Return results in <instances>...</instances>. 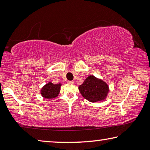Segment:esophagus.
<instances>
[{
    "label": "esophagus",
    "instance_id": "1",
    "mask_svg": "<svg viewBox=\"0 0 150 150\" xmlns=\"http://www.w3.org/2000/svg\"><path fill=\"white\" fill-rule=\"evenodd\" d=\"M68 83H69V84H74V81H68Z\"/></svg>",
    "mask_w": 150,
    "mask_h": 150
}]
</instances>
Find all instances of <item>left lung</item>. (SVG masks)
<instances>
[{"label": "left lung", "mask_w": 150, "mask_h": 150, "mask_svg": "<svg viewBox=\"0 0 150 150\" xmlns=\"http://www.w3.org/2000/svg\"><path fill=\"white\" fill-rule=\"evenodd\" d=\"M79 90L85 99L95 103L105 99L108 93V86L105 81L90 75L79 87Z\"/></svg>", "instance_id": "obj_1"}]
</instances>
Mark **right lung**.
<instances>
[{
	"instance_id": "add662e5",
	"label": "right lung",
	"mask_w": 150,
	"mask_h": 150,
	"mask_svg": "<svg viewBox=\"0 0 150 150\" xmlns=\"http://www.w3.org/2000/svg\"><path fill=\"white\" fill-rule=\"evenodd\" d=\"M62 84H54L52 82L44 86L41 90V95L45 98H55L59 95Z\"/></svg>"
}]
</instances>
